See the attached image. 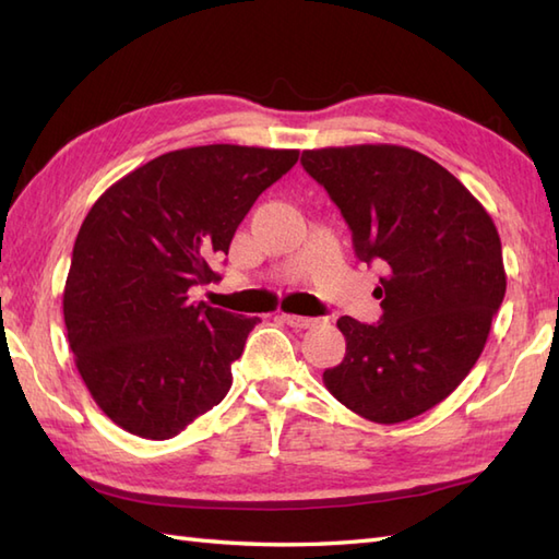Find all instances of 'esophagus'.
Listing matches in <instances>:
<instances>
[{"instance_id":"esophagus-1","label":"esophagus","mask_w":559,"mask_h":559,"mask_svg":"<svg viewBox=\"0 0 559 559\" xmlns=\"http://www.w3.org/2000/svg\"><path fill=\"white\" fill-rule=\"evenodd\" d=\"M281 319L293 329H310L317 324L314 317H300V314H281Z\"/></svg>"}]
</instances>
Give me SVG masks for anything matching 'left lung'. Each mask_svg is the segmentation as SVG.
Returning a JSON list of instances; mask_svg holds the SVG:
<instances>
[{
	"label": "left lung",
	"mask_w": 559,
	"mask_h": 559,
	"mask_svg": "<svg viewBox=\"0 0 559 559\" xmlns=\"http://www.w3.org/2000/svg\"><path fill=\"white\" fill-rule=\"evenodd\" d=\"M300 163L341 209L355 257L389 269L379 322L338 319L346 355L324 384L367 420H411L480 358L507 290L500 235L454 175L413 148H317Z\"/></svg>",
	"instance_id": "obj_1"
}]
</instances>
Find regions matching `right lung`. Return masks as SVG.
Here are the masks:
<instances>
[{
  "label": "right lung",
  "mask_w": 559,
  "mask_h": 559,
  "mask_svg": "<svg viewBox=\"0 0 559 559\" xmlns=\"http://www.w3.org/2000/svg\"><path fill=\"white\" fill-rule=\"evenodd\" d=\"M300 151L211 144L115 182L76 235L64 324L83 384L122 430L170 439L228 394L259 317L189 302L221 281L237 225Z\"/></svg>",
  "instance_id": "obj_1"
}]
</instances>
